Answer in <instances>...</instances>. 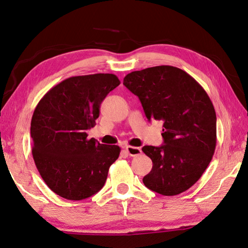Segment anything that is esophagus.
Listing matches in <instances>:
<instances>
[{
  "label": "esophagus",
  "instance_id": "esophagus-1",
  "mask_svg": "<svg viewBox=\"0 0 248 248\" xmlns=\"http://www.w3.org/2000/svg\"><path fill=\"white\" fill-rule=\"evenodd\" d=\"M125 150L128 153V155H130V156H137L140 153H141V149L137 148V147H132V146H126Z\"/></svg>",
  "mask_w": 248,
  "mask_h": 248
}]
</instances>
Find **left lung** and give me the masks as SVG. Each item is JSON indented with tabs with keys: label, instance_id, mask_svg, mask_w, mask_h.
<instances>
[{
	"label": "left lung",
	"instance_id": "left-lung-1",
	"mask_svg": "<svg viewBox=\"0 0 248 248\" xmlns=\"http://www.w3.org/2000/svg\"><path fill=\"white\" fill-rule=\"evenodd\" d=\"M123 84L139 98L149 121L164 122V144L142 148L153 163L144 186L168 197L185 192L203 175L216 148V112L207 93L171 66L130 72Z\"/></svg>",
	"mask_w": 248,
	"mask_h": 248
}]
</instances>
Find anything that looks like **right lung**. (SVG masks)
<instances>
[{
  "instance_id": "1",
  "label": "right lung",
  "mask_w": 248,
  "mask_h": 248,
  "mask_svg": "<svg viewBox=\"0 0 248 248\" xmlns=\"http://www.w3.org/2000/svg\"><path fill=\"white\" fill-rule=\"evenodd\" d=\"M118 77L97 73L66 78L46 93L31 120L32 155L48 188L67 200L80 201L101 190L119 146L87 138L100 105L120 85Z\"/></svg>"
}]
</instances>
